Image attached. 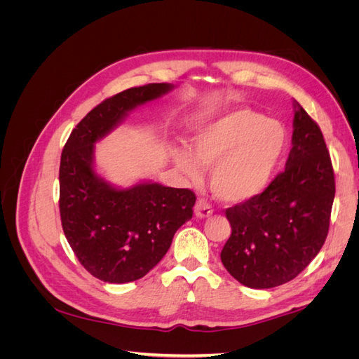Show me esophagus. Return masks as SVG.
I'll use <instances>...</instances> for the list:
<instances>
[{
    "instance_id": "34e87169",
    "label": "esophagus",
    "mask_w": 359,
    "mask_h": 359,
    "mask_svg": "<svg viewBox=\"0 0 359 359\" xmlns=\"http://www.w3.org/2000/svg\"><path fill=\"white\" fill-rule=\"evenodd\" d=\"M211 214H212V208L206 201L199 199L196 205H194V215H196L198 219H206V217H210Z\"/></svg>"
}]
</instances>
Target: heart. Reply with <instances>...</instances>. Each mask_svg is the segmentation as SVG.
<instances>
[{"label":"heart","instance_id":"1","mask_svg":"<svg viewBox=\"0 0 359 359\" xmlns=\"http://www.w3.org/2000/svg\"><path fill=\"white\" fill-rule=\"evenodd\" d=\"M285 145L286 132L280 123L248 107H235L203 124L190 149L172 148V157L191 181H201V168L211 169L215 198L243 203L268 187Z\"/></svg>","mask_w":359,"mask_h":359}]
</instances>
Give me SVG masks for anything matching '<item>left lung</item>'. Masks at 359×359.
Segmentation results:
<instances>
[{
  "label": "left lung",
  "mask_w": 359,
  "mask_h": 359,
  "mask_svg": "<svg viewBox=\"0 0 359 359\" xmlns=\"http://www.w3.org/2000/svg\"><path fill=\"white\" fill-rule=\"evenodd\" d=\"M334 196L323 135L293 100L292 149L285 170L259 196L226 210L232 233L220 257L227 273L252 289L295 278L327 240Z\"/></svg>",
  "instance_id": "left-lung-1"
}]
</instances>
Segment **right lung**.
<instances>
[{"label": "right lung", "mask_w": 359, "mask_h": 359, "mask_svg": "<svg viewBox=\"0 0 359 359\" xmlns=\"http://www.w3.org/2000/svg\"><path fill=\"white\" fill-rule=\"evenodd\" d=\"M172 83L130 88L104 100L72 132L61 154L62 231L83 268L107 283L142 278L168 253L173 235L193 215L196 196L154 181L119 187L95 169V144L128 112L170 93Z\"/></svg>", "instance_id": "obj_1"}]
</instances>
